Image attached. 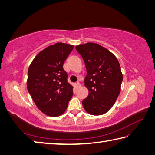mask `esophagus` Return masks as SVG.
Masks as SVG:
<instances>
[{"label":"esophagus","mask_w":155,"mask_h":155,"mask_svg":"<svg viewBox=\"0 0 155 155\" xmlns=\"http://www.w3.org/2000/svg\"><path fill=\"white\" fill-rule=\"evenodd\" d=\"M76 85H77V88H80L81 87V83H79V82H78V83H76Z\"/></svg>","instance_id":"1"}]
</instances>
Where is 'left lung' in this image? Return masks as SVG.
I'll use <instances>...</instances> for the list:
<instances>
[{
  "label": "left lung",
  "mask_w": 155,
  "mask_h": 155,
  "mask_svg": "<svg viewBox=\"0 0 155 155\" xmlns=\"http://www.w3.org/2000/svg\"><path fill=\"white\" fill-rule=\"evenodd\" d=\"M76 49L87 69L84 83L89 95L82 102L84 110L93 116L107 113L121 91L123 75L120 63L114 54L98 44H80Z\"/></svg>",
  "instance_id": "8db88e82"
}]
</instances>
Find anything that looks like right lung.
<instances>
[{"instance_id":"right-lung-1","label":"right lung","mask_w":155,"mask_h":155,"mask_svg":"<svg viewBox=\"0 0 155 155\" xmlns=\"http://www.w3.org/2000/svg\"><path fill=\"white\" fill-rule=\"evenodd\" d=\"M74 45L56 43L39 52L29 65L27 88L35 104L50 117L61 116L73 95V87L67 82L63 68Z\"/></svg>"}]
</instances>
